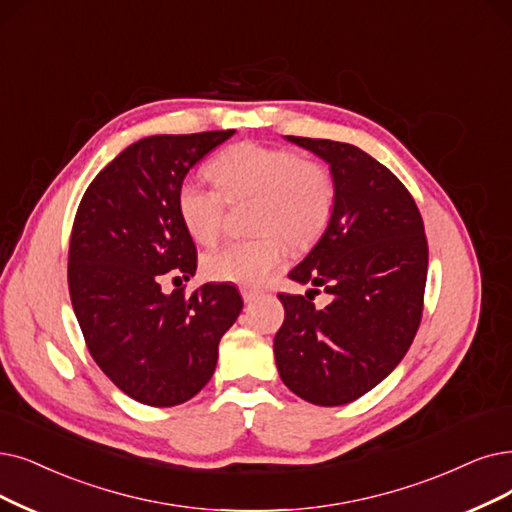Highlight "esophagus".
<instances>
[{"label": "esophagus", "mask_w": 512, "mask_h": 512, "mask_svg": "<svg viewBox=\"0 0 512 512\" xmlns=\"http://www.w3.org/2000/svg\"><path fill=\"white\" fill-rule=\"evenodd\" d=\"M241 296H243L245 302H252V300H256V298L260 296V292H258L256 288H248V285H243V288H241Z\"/></svg>", "instance_id": "34e87169"}]
</instances>
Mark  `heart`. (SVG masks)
I'll return each mask as SVG.
<instances>
[{
    "mask_svg": "<svg viewBox=\"0 0 512 512\" xmlns=\"http://www.w3.org/2000/svg\"><path fill=\"white\" fill-rule=\"evenodd\" d=\"M216 189L185 180L176 210L187 233L212 243L224 222V202L252 197V239L229 241L203 258V273L214 281L256 285L271 277L294 250H306L325 233L334 212V178L323 163L283 147L239 142L208 168Z\"/></svg>",
    "mask_w": 512,
    "mask_h": 512,
    "instance_id": "heart-1",
    "label": "heart"
}]
</instances>
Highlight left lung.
Instances as JSON below:
<instances>
[{
  "mask_svg": "<svg viewBox=\"0 0 512 512\" xmlns=\"http://www.w3.org/2000/svg\"><path fill=\"white\" fill-rule=\"evenodd\" d=\"M330 163L334 212L325 233L290 271L302 294L285 309L273 349L283 384L315 405H344L372 391L405 357L422 319L428 245L403 182L346 142L288 136ZM321 287L333 302L315 310Z\"/></svg>",
  "mask_w": 512,
  "mask_h": 512,
  "instance_id": "1",
  "label": "left lung"
}]
</instances>
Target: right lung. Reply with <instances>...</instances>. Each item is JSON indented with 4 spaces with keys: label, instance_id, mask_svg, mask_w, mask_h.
I'll list each match as a JSON object with an SVG mask.
<instances>
[{
    "label": "right lung",
    "instance_id": "1",
    "mask_svg": "<svg viewBox=\"0 0 512 512\" xmlns=\"http://www.w3.org/2000/svg\"><path fill=\"white\" fill-rule=\"evenodd\" d=\"M235 130L159 134L121 151L90 182L69 243V294L96 365L138 403L172 407L216 370L218 342L243 300L231 283L163 294L170 271L189 279L197 250L176 193L197 161Z\"/></svg>",
    "mask_w": 512,
    "mask_h": 512
}]
</instances>
